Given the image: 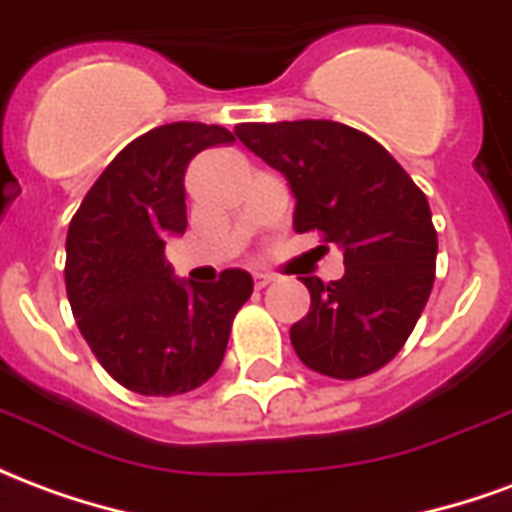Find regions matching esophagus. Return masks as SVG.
I'll return each instance as SVG.
<instances>
[{"instance_id": "esophagus-1", "label": "esophagus", "mask_w": 512, "mask_h": 512, "mask_svg": "<svg viewBox=\"0 0 512 512\" xmlns=\"http://www.w3.org/2000/svg\"><path fill=\"white\" fill-rule=\"evenodd\" d=\"M271 282H274V277H271V274H255V288L257 290L266 288V285H271Z\"/></svg>"}]
</instances>
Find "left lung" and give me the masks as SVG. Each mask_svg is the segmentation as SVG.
<instances>
[{
  "instance_id": "obj_1",
  "label": "left lung",
  "mask_w": 512,
  "mask_h": 512,
  "mask_svg": "<svg viewBox=\"0 0 512 512\" xmlns=\"http://www.w3.org/2000/svg\"><path fill=\"white\" fill-rule=\"evenodd\" d=\"M235 136L288 178L296 233L343 249V279L301 277L310 312L290 326L299 359L340 381L381 370L414 332L436 279L428 197L373 136L343 123H241Z\"/></svg>"
}]
</instances>
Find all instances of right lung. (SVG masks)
<instances>
[{
	"label": "right lung",
	"mask_w": 512,
	"mask_h": 512,
	"mask_svg": "<svg viewBox=\"0 0 512 512\" xmlns=\"http://www.w3.org/2000/svg\"><path fill=\"white\" fill-rule=\"evenodd\" d=\"M233 134L169 123L136 136L73 213L65 290L79 332L117 384L139 395H183L219 370L252 277L227 268L216 282L172 277L169 235L186 230L189 161Z\"/></svg>",
	"instance_id": "obj_1"
}]
</instances>
